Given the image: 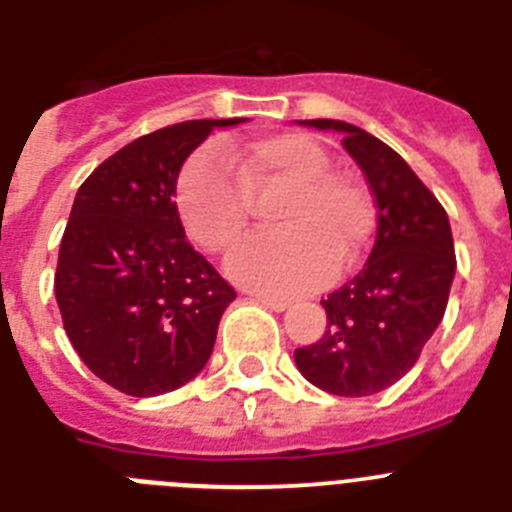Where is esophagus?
Here are the masks:
<instances>
[{"mask_svg": "<svg viewBox=\"0 0 512 512\" xmlns=\"http://www.w3.org/2000/svg\"><path fill=\"white\" fill-rule=\"evenodd\" d=\"M253 300L259 302V305L269 307V310H274V312H282V310H287V307H289V300H282V297H269V295H253Z\"/></svg>", "mask_w": 512, "mask_h": 512, "instance_id": "1", "label": "esophagus"}]
</instances>
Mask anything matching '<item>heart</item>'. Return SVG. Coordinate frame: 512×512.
Segmentation results:
<instances>
[{
  "label": "heart",
  "mask_w": 512,
  "mask_h": 512,
  "mask_svg": "<svg viewBox=\"0 0 512 512\" xmlns=\"http://www.w3.org/2000/svg\"><path fill=\"white\" fill-rule=\"evenodd\" d=\"M287 184L271 212L282 230L248 235L225 259L230 279L271 297L302 295L359 259L374 230V202L351 174L330 169V156L305 133L223 140L184 164L176 210L189 241L202 251L228 248L246 230L253 194Z\"/></svg>",
  "instance_id": "1"
}]
</instances>
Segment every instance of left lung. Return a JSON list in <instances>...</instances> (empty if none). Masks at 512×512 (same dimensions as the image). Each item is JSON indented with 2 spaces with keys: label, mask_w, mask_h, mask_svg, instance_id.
Segmentation results:
<instances>
[{
  "label": "left lung",
  "mask_w": 512,
  "mask_h": 512,
  "mask_svg": "<svg viewBox=\"0 0 512 512\" xmlns=\"http://www.w3.org/2000/svg\"><path fill=\"white\" fill-rule=\"evenodd\" d=\"M305 125L343 135L377 202V241L364 271L323 300L328 330L297 348V369L330 395H377L413 369L446 312L456 271L449 217L387 143L341 120Z\"/></svg>",
  "instance_id": "1"
}]
</instances>
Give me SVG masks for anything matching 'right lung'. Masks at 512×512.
<instances>
[{
    "instance_id": "obj_1",
    "label": "right lung",
    "mask_w": 512,
    "mask_h": 512,
    "mask_svg": "<svg viewBox=\"0 0 512 512\" xmlns=\"http://www.w3.org/2000/svg\"><path fill=\"white\" fill-rule=\"evenodd\" d=\"M233 120L140 135L87 176L61 238L56 302L81 361L115 390L156 397L205 369L235 289L189 246L176 179L189 153Z\"/></svg>"
}]
</instances>
